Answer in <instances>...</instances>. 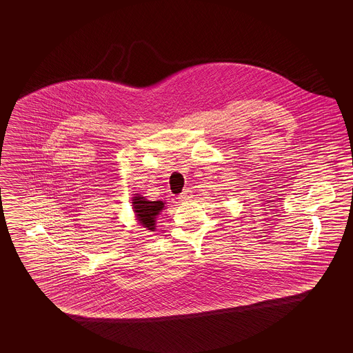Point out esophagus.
Returning a JSON list of instances; mask_svg holds the SVG:
<instances>
[{"mask_svg": "<svg viewBox=\"0 0 353 353\" xmlns=\"http://www.w3.org/2000/svg\"><path fill=\"white\" fill-rule=\"evenodd\" d=\"M192 196V195L189 190H185V192H182L181 194L179 195V199H180V201H188V199H190Z\"/></svg>", "mask_w": 353, "mask_h": 353, "instance_id": "esophagus-1", "label": "esophagus"}]
</instances>
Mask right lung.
Masks as SVG:
<instances>
[{"instance_id": "1", "label": "right lung", "mask_w": 353, "mask_h": 353, "mask_svg": "<svg viewBox=\"0 0 353 353\" xmlns=\"http://www.w3.org/2000/svg\"><path fill=\"white\" fill-rule=\"evenodd\" d=\"M132 203H133V210L137 214V219L142 226L149 230H154L155 229V219L164 208V203L161 201L150 202L141 195H136L133 198Z\"/></svg>"}]
</instances>
